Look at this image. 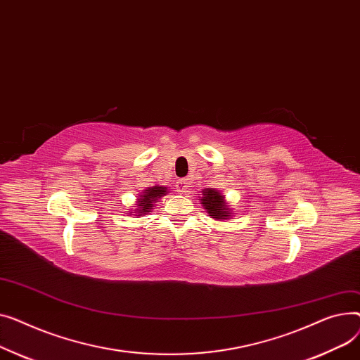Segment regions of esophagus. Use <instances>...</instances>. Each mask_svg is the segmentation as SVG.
I'll return each instance as SVG.
<instances>
[{
    "instance_id": "1",
    "label": "esophagus",
    "mask_w": 360,
    "mask_h": 360,
    "mask_svg": "<svg viewBox=\"0 0 360 360\" xmlns=\"http://www.w3.org/2000/svg\"><path fill=\"white\" fill-rule=\"evenodd\" d=\"M176 187H177V192H180L181 195H187L188 192V181L186 179H179L177 183H176Z\"/></svg>"
}]
</instances>
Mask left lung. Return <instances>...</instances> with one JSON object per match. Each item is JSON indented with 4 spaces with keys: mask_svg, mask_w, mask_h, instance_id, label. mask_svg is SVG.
<instances>
[{
    "mask_svg": "<svg viewBox=\"0 0 360 360\" xmlns=\"http://www.w3.org/2000/svg\"><path fill=\"white\" fill-rule=\"evenodd\" d=\"M199 200L207 215L215 221H226L232 217V210L229 209L231 206L226 203L225 196L218 188H203Z\"/></svg>",
    "mask_w": 360,
    "mask_h": 360,
    "instance_id": "1",
    "label": "left lung"
}]
</instances>
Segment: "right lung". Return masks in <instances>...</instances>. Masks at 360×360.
<instances>
[{
	"label": "right lung",
	"mask_w": 360,
	"mask_h": 360,
	"mask_svg": "<svg viewBox=\"0 0 360 360\" xmlns=\"http://www.w3.org/2000/svg\"><path fill=\"white\" fill-rule=\"evenodd\" d=\"M167 193H168V187H165V186L146 187L138 195L136 203H135L136 205L135 210H131L129 215H134L138 218L148 215V212H151V210L155 207L154 205Z\"/></svg>",
	"instance_id": "right-lung-1"
}]
</instances>
